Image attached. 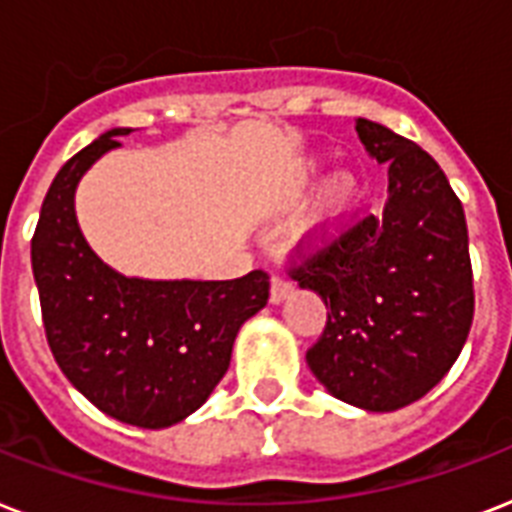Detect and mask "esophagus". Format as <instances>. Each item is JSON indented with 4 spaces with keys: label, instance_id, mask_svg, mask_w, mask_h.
<instances>
[{
    "label": "esophagus",
    "instance_id": "esophagus-1",
    "mask_svg": "<svg viewBox=\"0 0 512 512\" xmlns=\"http://www.w3.org/2000/svg\"><path fill=\"white\" fill-rule=\"evenodd\" d=\"M289 295H292V284H289L287 279H281V276H273L271 279V303L273 305L284 303Z\"/></svg>",
    "mask_w": 512,
    "mask_h": 512
}]
</instances>
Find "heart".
Listing matches in <instances>:
<instances>
[{
	"mask_svg": "<svg viewBox=\"0 0 512 512\" xmlns=\"http://www.w3.org/2000/svg\"><path fill=\"white\" fill-rule=\"evenodd\" d=\"M321 172V159H308L303 167V180H313V177ZM358 180L356 175L350 172H337L321 185L319 196H316V204L308 212L303 223L297 225V241L308 249H316L321 244H327L340 225L348 220V215L353 212L358 201Z\"/></svg>",
	"mask_w": 512,
	"mask_h": 512,
	"instance_id": "heart-1",
	"label": "heart"
}]
</instances>
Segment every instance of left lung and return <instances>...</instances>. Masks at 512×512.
<instances>
[{
    "instance_id": "obj_1",
    "label": "left lung",
    "mask_w": 512,
    "mask_h": 512,
    "mask_svg": "<svg viewBox=\"0 0 512 512\" xmlns=\"http://www.w3.org/2000/svg\"><path fill=\"white\" fill-rule=\"evenodd\" d=\"M356 132L388 164V201L292 279L327 305L324 335L305 353L316 380L345 404L396 412L436 388L468 340V223L433 156L369 119Z\"/></svg>"
}]
</instances>
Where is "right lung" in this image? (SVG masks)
<instances>
[{
  "label": "right lung",
  "instance_id": "obj_1",
  "mask_svg": "<svg viewBox=\"0 0 512 512\" xmlns=\"http://www.w3.org/2000/svg\"><path fill=\"white\" fill-rule=\"evenodd\" d=\"M130 127L68 159L44 196L31 268L60 372L100 412L159 430L193 414L231 364L241 324L268 303V273L231 281H154L100 260L76 220V185Z\"/></svg>",
  "mask_w": 512,
  "mask_h": 512
}]
</instances>
